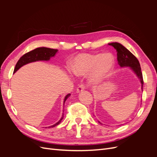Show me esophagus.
<instances>
[{
    "instance_id": "esophagus-1",
    "label": "esophagus",
    "mask_w": 157,
    "mask_h": 157,
    "mask_svg": "<svg viewBox=\"0 0 157 157\" xmlns=\"http://www.w3.org/2000/svg\"><path fill=\"white\" fill-rule=\"evenodd\" d=\"M84 89H85L84 84H80L79 86H78L77 89V93H80L81 92H82Z\"/></svg>"
}]
</instances>
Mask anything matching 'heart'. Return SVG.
<instances>
[{
    "label": "heart",
    "instance_id": "obj_1",
    "mask_svg": "<svg viewBox=\"0 0 157 157\" xmlns=\"http://www.w3.org/2000/svg\"><path fill=\"white\" fill-rule=\"evenodd\" d=\"M114 65V58L109 53H82L73 59L71 71L76 76L90 73V81L94 84H100L111 75Z\"/></svg>",
    "mask_w": 157,
    "mask_h": 157
}]
</instances>
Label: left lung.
I'll return each mask as SVG.
<instances>
[{"mask_svg": "<svg viewBox=\"0 0 157 157\" xmlns=\"http://www.w3.org/2000/svg\"><path fill=\"white\" fill-rule=\"evenodd\" d=\"M109 45L112 46L117 50V61L118 65L121 67H130L132 70L137 75V77L140 78L141 84V89L143 90L144 79L138 59L136 58V57L134 54H132L129 50L120 43H118V42H112V43H109ZM99 122L101 124L100 122Z\"/></svg>", "mask_w": 157, "mask_h": 157, "instance_id": "left-lung-1", "label": "left lung"}]
</instances>
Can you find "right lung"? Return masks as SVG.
<instances>
[{
  "label": "right lung",
  "instance_id": "obj_1",
  "mask_svg": "<svg viewBox=\"0 0 157 157\" xmlns=\"http://www.w3.org/2000/svg\"><path fill=\"white\" fill-rule=\"evenodd\" d=\"M58 51V50L56 49L45 48V47H40V48H37L35 50L27 52V53L22 56L20 58V59L18 60V61L16 65V67H15V68H14L13 73H15L19 69L22 67V66L29 63L34 62V61H42V60L48 61V60H49L52 58V57L55 56V54L57 53V52ZM70 95L71 94H69L65 97L64 103L66 101V99H67L70 96ZM63 118V114L62 115V117H61V119L58 122L56 123L55 124L50 126L49 127L52 128V127H54L57 125H58L61 122V121H62Z\"/></svg>",
  "mask_w": 157,
  "mask_h": 157
}]
</instances>
